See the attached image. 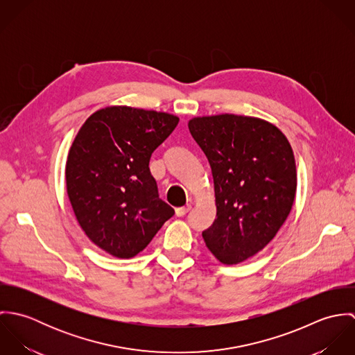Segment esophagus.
<instances>
[{
	"mask_svg": "<svg viewBox=\"0 0 355 355\" xmlns=\"http://www.w3.org/2000/svg\"><path fill=\"white\" fill-rule=\"evenodd\" d=\"M190 209H191V206L187 205V206H183V207H178V209L175 210V213H176L178 217H183V216H186V214L189 213Z\"/></svg>",
	"mask_w": 355,
	"mask_h": 355,
	"instance_id": "esophagus-1",
	"label": "esophagus"
}]
</instances>
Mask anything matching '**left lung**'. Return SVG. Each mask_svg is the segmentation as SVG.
<instances>
[{
  "label": "left lung",
  "instance_id": "left-lung-1",
  "mask_svg": "<svg viewBox=\"0 0 355 355\" xmlns=\"http://www.w3.org/2000/svg\"><path fill=\"white\" fill-rule=\"evenodd\" d=\"M189 130L214 182L217 213L203 241L223 263H239L261 252L290 214L297 191L294 153L277 127L255 117H196Z\"/></svg>",
  "mask_w": 355,
  "mask_h": 355
}]
</instances>
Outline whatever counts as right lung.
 <instances>
[{"label":"right lung","instance_id":"1","mask_svg":"<svg viewBox=\"0 0 355 355\" xmlns=\"http://www.w3.org/2000/svg\"><path fill=\"white\" fill-rule=\"evenodd\" d=\"M179 117L128 106H109L79 130L65 166L67 193L93 243L117 258L142 252L175 210L158 196L152 153Z\"/></svg>","mask_w":355,"mask_h":355}]
</instances>
